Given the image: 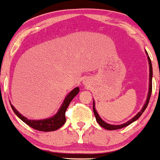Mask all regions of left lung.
I'll list each match as a JSON object with an SVG mask.
<instances>
[{
  "mask_svg": "<svg viewBox=\"0 0 160 160\" xmlns=\"http://www.w3.org/2000/svg\"><path fill=\"white\" fill-rule=\"evenodd\" d=\"M146 54H147V56H148V64H149V87H148V96H147L146 101H145V104H144V106L142 107V109L138 112V113H137V114L135 115V116L133 118H132V119H131L130 121H128V122L124 123V124H120V125H113V124H107V123H106L105 121H102V120L101 119V118L99 116V114H98L96 110L95 109V102L93 101V112H94V114H95V117H96V121H97L98 124H99L101 127L103 128L107 129V130H109V131H111V130H117V129H121V128H124V127H127L128 125H129V124H131L132 123H133L134 121H135L136 120L138 119V118L141 117V115H142V113H143V112L145 111V109H146L147 106H148V102H149L150 97H151L152 88V67L151 60H150V58H149V57H148V54L147 52H146Z\"/></svg>",
  "mask_w": 160,
  "mask_h": 160,
  "instance_id": "left-lung-1",
  "label": "left lung"
}]
</instances>
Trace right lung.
<instances>
[{
  "instance_id": "add662e5",
  "label": "right lung",
  "mask_w": 160,
  "mask_h": 160,
  "mask_svg": "<svg viewBox=\"0 0 160 160\" xmlns=\"http://www.w3.org/2000/svg\"><path fill=\"white\" fill-rule=\"evenodd\" d=\"M78 92H79V88H78V87H76V88H74V89L72 90V91H71L68 94V96H66L64 102H63L62 105H61L59 110L58 111V113H57L54 116L52 117V118H47V119L43 120H38V121H36V120H28V118L22 116V115L21 113L13 107V105H12V103L10 104L12 110L15 112V114H16L23 122L26 123L27 125H28L29 127L32 128L36 129V130L37 131H40V132H53V131H56L58 130V129H59L60 128L62 127L64 124V123L66 122V110H67L68 107L69 106L70 102H72V99H74V97H75Z\"/></svg>"
}]
</instances>
